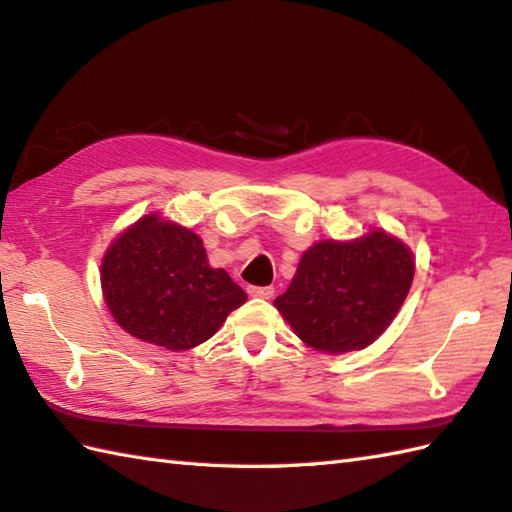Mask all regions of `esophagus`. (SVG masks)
<instances>
[{
	"instance_id": "34e87169",
	"label": "esophagus",
	"mask_w": 512,
	"mask_h": 512,
	"mask_svg": "<svg viewBox=\"0 0 512 512\" xmlns=\"http://www.w3.org/2000/svg\"><path fill=\"white\" fill-rule=\"evenodd\" d=\"M248 295L250 297H259V300H271L275 295L273 286H248Z\"/></svg>"
}]
</instances>
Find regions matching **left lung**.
I'll return each instance as SVG.
<instances>
[{"instance_id": "obj_1", "label": "left lung", "mask_w": 512, "mask_h": 512, "mask_svg": "<svg viewBox=\"0 0 512 512\" xmlns=\"http://www.w3.org/2000/svg\"><path fill=\"white\" fill-rule=\"evenodd\" d=\"M412 280L410 246L374 228L358 239H324L304 250L286 293L273 304L304 345L340 356L383 336Z\"/></svg>"}]
</instances>
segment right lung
<instances>
[{
  "label": "right lung",
  "instance_id": "1",
  "mask_svg": "<svg viewBox=\"0 0 512 512\" xmlns=\"http://www.w3.org/2000/svg\"><path fill=\"white\" fill-rule=\"evenodd\" d=\"M100 286L109 313L129 336L170 351L206 342L246 302L244 288L208 264L197 232L159 212L111 241Z\"/></svg>",
  "mask_w": 512,
  "mask_h": 512
}]
</instances>
